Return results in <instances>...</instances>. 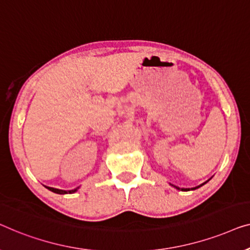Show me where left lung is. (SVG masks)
<instances>
[{"mask_svg": "<svg viewBox=\"0 0 250 250\" xmlns=\"http://www.w3.org/2000/svg\"><path fill=\"white\" fill-rule=\"evenodd\" d=\"M172 186H173V185H172ZM202 186L203 185H200V186H197V187H195V188H191L192 189V190H195V189H197V188H199V187H202ZM174 188H177L178 189V190H180V188H179V187H177V186H174ZM181 190L182 191H188V190H190V189H185V188H181Z\"/></svg>", "mask_w": 250, "mask_h": 250, "instance_id": "1", "label": "left lung"}]
</instances>
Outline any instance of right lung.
<instances>
[{
	"label": "right lung",
	"mask_w": 250,
	"mask_h": 250,
	"mask_svg": "<svg viewBox=\"0 0 250 250\" xmlns=\"http://www.w3.org/2000/svg\"><path fill=\"white\" fill-rule=\"evenodd\" d=\"M46 188L48 189V190L55 192V194L64 195V194H73V192L77 191V189H78L79 187L76 188V189H72V190H61V189H56V188H52V187H46Z\"/></svg>",
	"instance_id": "obj_1"
}]
</instances>
